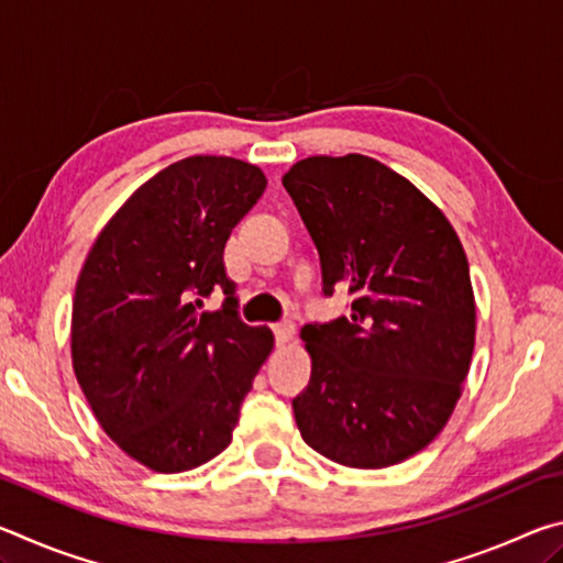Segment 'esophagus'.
Wrapping results in <instances>:
<instances>
[{
	"mask_svg": "<svg viewBox=\"0 0 563 563\" xmlns=\"http://www.w3.org/2000/svg\"><path fill=\"white\" fill-rule=\"evenodd\" d=\"M273 332H275V342L278 345H285V342H290L292 335H295V325L290 320H283V322H275L273 325Z\"/></svg>",
	"mask_w": 563,
	"mask_h": 563,
	"instance_id": "1",
	"label": "esophagus"
}]
</instances>
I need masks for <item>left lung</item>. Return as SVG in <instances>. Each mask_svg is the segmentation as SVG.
<instances>
[{
    "label": "left lung",
    "mask_w": 563,
    "mask_h": 563,
    "mask_svg": "<svg viewBox=\"0 0 563 563\" xmlns=\"http://www.w3.org/2000/svg\"><path fill=\"white\" fill-rule=\"evenodd\" d=\"M283 186L318 247L322 292L347 290L352 310L300 330L312 375L295 422L332 462L393 466L442 432L470 373L464 247L440 208L375 158H302Z\"/></svg>",
    "instance_id": "1"
}]
</instances>
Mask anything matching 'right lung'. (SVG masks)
Returning <instances> with one entry per match:
<instances>
[{"mask_svg":"<svg viewBox=\"0 0 563 563\" xmlns=\"http://www.w3.org/2000/svg\"><path fill=\"white\" fill-rule=\"evenodd\" d=\"M263 170L190 156L148 178L84 263L71 357L87 402L113 442L154 472H188L231 444L273 332L238 316L223 251L265 190ZM213 289L224 305L200 310Z\"/></svg>","mask_w":563,"mask_h":563,"instance_id":"obj_1","label":"right lung"}]
</instances>
